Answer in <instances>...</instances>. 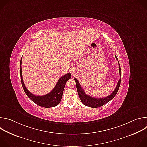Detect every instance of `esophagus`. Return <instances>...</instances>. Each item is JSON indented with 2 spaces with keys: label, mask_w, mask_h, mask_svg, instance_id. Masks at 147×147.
Wrapping results in <instances>:
<instances>
[{
  "label": "esophagus",
  "mask_w": 147,
  "mask_h": 147,
  "mask_svg": "<svg viewBox=\"0 0 147 147\" xmlns=\"http://www.w3.org/2000/svg\"><path fill=\"white\" fill-rule=\"evenodd\" d=\"M71 75H72V76H75L76 74H77V70H76V69H73L72 70H71Z\"/></svg>",
  "instance_id": "obj_1"
}]
</instances>
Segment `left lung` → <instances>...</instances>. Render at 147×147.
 <instances>
[{
    "label": "left lung",
    "mask_w": 147,
    "mask_h": 147,
    "mask_svg": "<svg viewBox=\"0 0 147 147\" xmlns=\"http://www.w3.org/2000/svg\"><path fill=\"white\" fill-rule=\"evenodd\" d=\"M116 59L117 60V58L116 56ZM119 64V74H120V79L117 82V84L116 86V88L115 89V90L112 92V93L111 94H110L108 96L105 97V98H94L92 97L90 95H88L86 94V92L84 91V90L82 89V88L81 87V86H80V84L79 83L78 80L77 78H74V80L76 81V87H77V90L78 92V96L80 98V100L81 101V102L85 105L86 106L92 108H96L98 107H100L104 105H105L107 103H108V102H109L111 100H112L116 95L119 87H120V82H121V69H120V66L119 64V62H118Z\"/></svg>",
    "instance_id": "1"
}]
</instances>
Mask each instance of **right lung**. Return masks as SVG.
Instances as JSON below:
<instances>
[{
	"mask_svg": "<svg viewBox=\"0 0 147 147\" xmlns=\"http://www.w3.org/2000/svg\"><path fill=\"white\" fill-rule=\"evenodd\" d=\"M22 57L20 60V77L21 81H22V84L23 88V90L27 95V96L35 103L38 105V106L44 107V108H51L57 106L60 102V100L62 98L63 92L65 87L67 81L71 78V74L70 73L66 74L63 76H62L59 78L56 86L48 94L42 95H35L30 92L27 88L26 87L24 83L22 76Z\"/></svg>",
	"mask_w": 147,
	"mask_h": 147,
	"instance_id": "obj_1",
	"label": "right lung"
}]
</instances>
